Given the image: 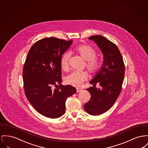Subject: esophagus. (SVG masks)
I'll use <instances>...</instances> for the list:
<instances>
[{
	"label": "esophagus",
	"instance_id": "34e87169",
	"mask_svg": "<svg viewBox=\"0 0 148 148\" xmlns=\"http://www.w3.org/2000/svg\"><path fill=\"white\" fill-rule=\"evenodd\" d=\"M82 90V89H80V88H77V93L80 92Z\"/></svg>",
	"mask_w": 148,
	"mask_h": 148
}]
</instances>
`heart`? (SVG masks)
<instances>
[{
    "label": "heart",
    "instance_id": "1",
    "mask_svg": "<svg viewBox=\"0 0 148 148\" xmlns=\"http://www.w3.org/2000/svg\"><path fill=\"white\" fill-rule=\"evenodd\" d=\"M73 51L86 60V68L90 73L96 74L99 71L103 65L102 60L99 57L96 56V50L92 46L87 44L79 45L73 49ZM69 58V52H65L62 54L60 64L62 69H68ZM87 78V74L86 71L74 70L66 76L65 79V82L67 84L79 87Z\"/></svg>",
    "mask_w": 148,
    "mask_h": 148
}]
</instances>
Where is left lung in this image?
I'll return each instance as SVG.
<instances>
[{
  "label": "left lung",
  "instance_id": "1",
  "mask_svg": "<svg viewBox=\"0 0 148 148\" xmlns=\"http://www.w3.org/2000/svg\"><path fill=\"white\" fill-rule=\"evenodd\" d=\"M88 38L97 44L104 56L101 69L90 82L93 87L87 89L91 97L84 106L87 112L96 116L107 111L120 95L125 75V65L121 52L112 42L101 35ZM98 82L101 88L95 87Z\"/></svg>",
  "mask_w": 148,
  "mask_h": 148
}]
</instances>
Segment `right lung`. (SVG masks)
I'll use <instances>...</instances> for the list:
<instances>
[{
    "instance_id": "1",
    "label": "right lung",
    "mask_w": 148,
    "mask_h": 148,
    "mask_svg": "<svg viewBox=\"0 0 148 148\" xmlns=\"http://www.w3.org/2000/svg\"><path fill=\"white\" fill-rule=\"evenodd\" d=\"M72 42L45 38L36 42L27 54L23 69L25 95L38 113L49 118L63 115L66 99L77 92L75 87L60 84V58Z\"/></svg>"
}]
</instances>
